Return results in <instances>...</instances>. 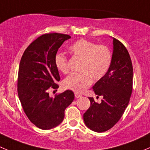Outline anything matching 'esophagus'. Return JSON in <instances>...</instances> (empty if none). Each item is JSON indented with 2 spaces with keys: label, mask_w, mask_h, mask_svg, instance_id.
<instances>
[{
  "label": "esophagus",
  "mask_w": 150,
  "mask_h": 150,
  "mask_svg": "<svg viewBox=\"0 0 150 150\" xmlns=\"http://www.w3.org/2000/svg\"><path fill=\"white\" fill-rule=\"evenodd\" d=\"M75 98H79V97H82V95L80 94H78V93H75Z\"/></svg>",
  "instance_id": "34e87169"
}]
</instances>
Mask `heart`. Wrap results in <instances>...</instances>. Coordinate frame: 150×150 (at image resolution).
<instances>
[{
	"label": "heart",
	"mask_w": 150,
	"mask_h": 150,
	"mask_svg": "<svg viewBox=\"0 0 150 150\" xmlns=\"http://www.w3.org/2000/svg\"><path fill=\"white\" fill-rule=\"evenodd\" d=\"M74 57L81 60L79 73H73L65 78L64 87L75 92H83L94 80H100L107 74L111 66L112 53L105 45H98L93 42L81 39L69 47ZM55 65L59 72H69L68 60L62 53H57L54 59Z\"/></svg>",
	"instance_id": "heart-1"
}]
</instances>
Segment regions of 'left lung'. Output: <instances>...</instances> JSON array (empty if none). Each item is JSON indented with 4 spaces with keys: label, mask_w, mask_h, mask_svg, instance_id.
Segmentation results:
<instances>
[{
    "label": "left lung",
    "mask_w": 150,
    "mask_h": 150,
    "mask_svg": "<svg viewBox=\"0 0 150 150\" xmlns=\"http://www.w3.org/2000/svg\"><path fill=\"white\" fill-rule=\"evenodd\" d=\"M95 94L103 97L97 103L88 97L90 107L83 114L87 127L103 133L114 127L127 107L133 90V65L124 45L113 38L112 63L108 72L92 87Z\"/></svg>",
    "instance_id": "obj_1"
}]
</instances>
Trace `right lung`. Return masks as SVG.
<instances>
[{
  "label": "right lung",
  "instance_id": "obj_1",
  "mask_svg": "<svg viewBox=\"0 0 150 150\" xmlns=\"http://www.w3.org/2000/svg\"><path fill=\"white\" fill-rule=\"evenodd\" d=\"M71 38L63 33H46L33 42L23 53L19 66L17 91L26 116L42 130H50L62 122L64 110L75 98L66 90L51 97L49 90L59 88V70L54 62L58 50Z\"/></svg>",
  "mask_w": 150,
  "mask_h": 150
}]
</instances>
